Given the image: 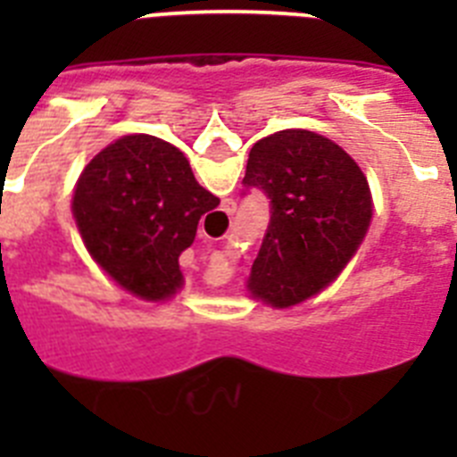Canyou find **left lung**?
Wrapping results in <instances>:
<instances>
[{
  "label": "left lung",
  "mask_w": 457,
  "mask_h": 457,
  "mask_svg": "<svg viewBox=\"0 0 457 457\" xmlns=\"http://www.w3.org/2000/svg\"><path fill=\"white\" fill-rule=\"evenodd\" d=\"M245 192L270 199V221L249 290L286 309L338 277L370 221V189L353 157L327 137L281 130L249 153Z\"/></svg>",
  "instance_id": "obj_1"
}]
</instances>
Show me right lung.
Returning a JSON list of instances; mask_svg holds the SVG:
<instances>
[{
	"instance_id": "1",
	"label": "right lung",
	"mask_w": 457,
	"mask_h": 457,
	"mask_svg": "<svg viewBox=\"0 0 457 457\" xmlns=\"http://www.w3.org/2000/svg\"><path fill=\"white\" fill-rule=\"evenodd\" d=\"M217 205L220 199L201 187L179 148L132 135L87 164L72 215L100 268L144 300H164L183 284L180 252Z\"/></svg>"
}]
</instances>
